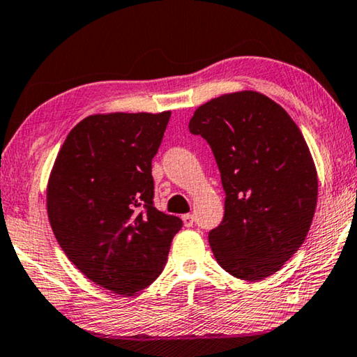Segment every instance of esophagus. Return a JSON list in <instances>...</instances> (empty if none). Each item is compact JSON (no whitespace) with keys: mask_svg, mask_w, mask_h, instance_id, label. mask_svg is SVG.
I'll use <instances>...</instances> for the list:
<instances>
[{"mask_svg":"<svg viewBox=\"0 0 357 357\" xmlns=\"http://www.w3.org/2000/svg\"><path fill=\"white\" fill-rule=\"evenodd\" d=\"M182 220H183V223H185V227H193V223H195V217L191 215V213H186V215H183L182 217Z\"/></svg>","mask_w":357,"mask_h":357,"instance_id":"1","label":"esophagus"}]
</instances>
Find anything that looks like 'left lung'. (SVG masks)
I'll return each instance as SVG.
<instances>
[{
  "label": "left lung",
  "instance_id": "8db88e82",
  "mask_svg": "<svg viewBox=\"0 0 357 357\" xmlns=\"http://www.w3.org/2000/svg\"><path fill=\"white\" fill-rule=\"evenodd\" d=\"M188 129L212 148L227 195L209 233L218 265L250 282L271 276L303 244L316 211L317 174L298 126L271 98L243 91L201 105Z\"/></svg>",
  "mask_w": 357,
  "mask_h": 357
}]
</instances>
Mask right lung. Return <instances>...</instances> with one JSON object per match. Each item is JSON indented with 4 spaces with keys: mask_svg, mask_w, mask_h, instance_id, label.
Masks as SVG:
<instances>
[{
    "mask_svg": "<svg viewBox=\"0 0 357 357\" xmlns=\"http://www.w3.org/2000/svg\"><path fill=\"white\" fill-rule=\"evenodd\" d=\"M171 112L92 114L65 139L47 183V217L92 282L134 295L164 270L182 220L153 204L151 160Z\"/></svg>",
    "mask_w": 357,
    "mask_h": 357,
    "instance_id": "add662e5",
    "label": "right lung"
}]
</instances>
